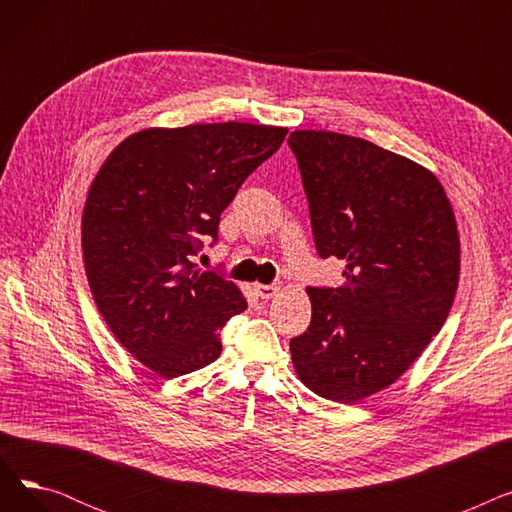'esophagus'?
<instances>
[{
  "mask_svg": "<svg viewBox=\"0 0 512 512\" xmlns=\"http://www.w3.org/2000/svg\"><path fill=\"white\" fill-rule=\"evenodd\" d=\"M255 292L261 299H274L280 292V284H255Z\"/></svg>",
  "mask_w": 512,
  "mask_h": 512,
  "instance_id": "obj_1",
  "label": "esophagus"
}]
</instances>
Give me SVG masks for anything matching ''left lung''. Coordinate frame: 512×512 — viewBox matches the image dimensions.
Wrapping results in <instances>:
<instances>
[{
	"instance_id": "obj_1",
	"label": "left lung",
	"mask_w": 512,
	"mask_h": 512,
	"mask_svg": "<svg viewBox=\"0 0 512 512\" xmlns=\"http://www.w3.org/2000/svg\"><path fill=\"white\" fill-rule=\"evenodd\" d=\"M321 259L346 261L340 288H307L311 324L290 340L299 380L353 405L394 384L450 313L461 272L454 211L440 180L365 139L294 130Z\"/></svg>"
}]
</instances>
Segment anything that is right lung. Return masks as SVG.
<instances>
[{"label": "right lung", "instance_id": "obj_1", "mask_svg": "<svg viewBox=\"0 0 512 512\" xmlns=\"http://www.w3.org/2000/svg\"><path fill=\"white\" fill-rule=\"evenodd\" d=\"M286 132L245 122L147 128L93 178L83 211L93 299L118 342L159 378L213 363L220 330L247 309L238 286L199 270L195 257L203 240H218L222 211Z\"/></svg>", "mask_w": 512, "mask_h": 512}]
</instances>
